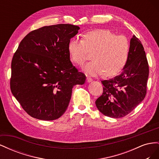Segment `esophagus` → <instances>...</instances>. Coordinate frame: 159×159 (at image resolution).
<instances>
[{
	"label": "esophagus",
	"mask_w": 159,
	"mask_h": 159,
	"mask_svg": "<svg viewBox=\"0 0 159 159\" xmlns=\"http://www.w3.org/2000/svg\"><path fill=\"white\" fill-rule=\"evenodd\" d=\"M93 81V80H92V78H89V77H88L87 78V81L88 82H91V81Z\"/></svg>",
	"instance_id": "34e87169"
}]
</instances>
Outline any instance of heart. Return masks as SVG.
Listing matches in <instances>:
<instances>
[{"instance_id":"obj_1","label":"heart","mask_w":159,"mask_h":159,"mask_svg":"<svg viewBox=\"0 0 159 159\" xmlns=\"http://www.w3.org/2000/svg\"><path fill=\"white\" fill-rule=\"evenodd\" d=\"M71 61L82 66L93 53V61L83 68L88 75L95 76L103 74L107 76L117 74L125 66L129 54V42L124 35H115L108 30L89 31L81 40L71 39L68 46Z\"/></svg>"}]
</instances>
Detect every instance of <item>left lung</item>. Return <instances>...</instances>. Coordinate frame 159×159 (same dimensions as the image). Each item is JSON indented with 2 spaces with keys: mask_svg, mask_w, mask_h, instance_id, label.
Returning <instances> with one entry per match:
<instances>
[{
  "mask_svg": "<svg viewBox=\"0 0 159 159\" xmlns=\"http://www.w3.org/2000/svg\"><path fill=\"white\" fill-rule=\"evenodd\" d=\"M148 73L144 48L133 35L123 71L111 79L102 81L103 91L95 101L96 107L102 114L111 118H121L128 115L145 97Z\"/></svg>",
  "mask_w": 159,
  "mask_h": 159,
  "instance_id": "obj_1",
  "label": "left lung"
}]
</instances>
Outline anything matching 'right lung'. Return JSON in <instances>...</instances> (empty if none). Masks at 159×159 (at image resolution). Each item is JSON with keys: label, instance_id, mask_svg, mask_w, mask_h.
<instances>
[{"label": "right lung", "instance_id": "1", "mask_svg": "<svg viewBox=\"0 0 159 159\" xmlns=\"http://www.w3.org/2000/svg\"><path fill=\"white\" fill-rule=\"evenodd\" d=\"M80 27L46 26L23 38L12 57L11 89L31 117L44 121L60 117L68 107L72 88L86 77L70 61L68 46Z\"/></svg>", "mask_w": 159, "mask_h": 159}]
</instances>
